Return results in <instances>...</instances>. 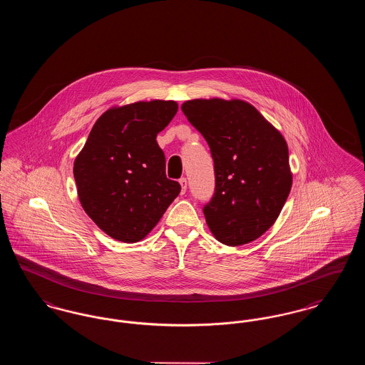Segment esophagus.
<instances>
[{
  "instance_id": "obj_1",
  "label": "esophagus",
  "mask_w": 365,
  "mask_h": 365,
  "mask_svg": "<svg viewBox=\"0 0 365 365\" xmlns=\"http://www.w3.org/2000/svg\"><path fill=\"white\" fill-rule=\"evenodd\" d=\"M179 183H180V186H182V194H185L186 189H187V179H186V178H180V179H179Z\"/></svg>"
}]
</instances>
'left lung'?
I'll use <instances>...</instances> for the list:
<instances>
[{
	"label": "left lung",
	"mask_w": 365,
	"mask_h": 365,
	"mask_svg": "<svg viewBox=\"0 0 365 365\" xmlns=\"http://www.w3.org/2000/svg\"><path fill=\"white\" fill-rule=\"evenodd\" d=\"M208 142L215 192L202 208L219 242H252L275 223L292 189L287 143L245 101L192 100L182 105Z\"/></svg>",
	"instance_id": "left-lung-1"
}]
</instances>
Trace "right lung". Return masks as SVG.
<instances>
[{
  "mask_svg": "<svg viewBox=\"0 0 365 365\" xmlns=\"http://www.w3.org/2000/svg\"><path fill=\"white\" fill-rule=\"evenodd\" d=\"M178 112L174 101L135 103L106 110L73 164L81 204L109 237L138 242L180 192L165 175L156 137Z\"/></svg>",
  "mask_w": 365,
  "mask_h": 365,
  "instance_id": "1",
  "label": "right lung"
}]
</instances>
